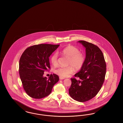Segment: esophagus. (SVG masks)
<instances>
[{"label": "esophagus", "mask_w": 123, "mask_h": 123, "mask_svg": "<svg viewBox=\"0 0 123 123\" xmlns=\"http://www.w3.org/2000/svg\"><path fill=\"white\" fill-rule=\"evenodd\" d=\"M59 79H60V80H63V79H64V77H62V76H59Z\"/></svg>", "instance_id": "34e87169"}]
</instances>
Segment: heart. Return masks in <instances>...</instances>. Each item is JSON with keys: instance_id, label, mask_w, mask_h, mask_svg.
Segmentation results:
<instances>
[{"instance_id": "heart-1", "label": "heart", "mask_w": 123, "mask_h": 123, "mask_svg": "<svg viewBox=\"0 0 123 123\" xmlns=\"http://www.w3.org/2000/svg\"><path fill=\"white\" fill-rule=\"evenodd\" d=\"M58 53L62 56L68 58L66 67H59L54 70V73L59 76L65 77L73 73L74 67L75 70H78L82 68L85 61V57L83 53L80 52L79 50L76 47L69 46L58 51ZM53 53L50 57V61L54 66L58 63V54Z\"/></svg>"}]
</instances>
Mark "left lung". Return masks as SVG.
<instances>
[{
    "mask_svg": "<svg viewBox=\"0 0 123 123\" xmlns=\"http://www.w3.org/2000/svg\"><path fill=\"white\" fill-rule=\"evenodd\" d=\"M86 48V58L81 70L75 75L79 80L71 78L69 93L72 98L85 102L98 93L104 83L106 63L102 51L91 43L79 41Z\"/></svg>",
    "mask_w": 123,
    "mask_h": 123,
    "instance_id": "left-lung-1",
    "label": "left lung"
}]
</instances>
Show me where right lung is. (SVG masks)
<instances>
[{
    "instance_id": "right-lung-1",
    "label": "right lung",
    "mask_w": 123,
    "mask_h": 123,
    "mask_svg": "<svg viewBox=\"0 0 123 123\" xmlns=\"http://www.w3.org/2000/svg\"><path fill=\"white\" fill-rule=\"evenodd\" d=\"M59 45L41 44L28 47L19 60V72L26 93L35 99H41L49 95L53 87L59 81L58 75L44 77L45 71L50 69L49 57Z\"/></svg>"
}]
</instances>
